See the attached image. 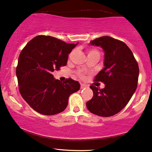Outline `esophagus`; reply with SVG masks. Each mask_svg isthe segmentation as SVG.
Here are the masks:
<instances>
[{
    "mask_svg": "<svg viewBox=\"0 0 152 152\" xmlns=\"http://www.w3.org/2000/svg\"><path fill=\"white\" fill-rule=\"evenodd\" d=\"M86 87V85H83V84H81V89H85Z\"/></svg>",
    "mask_w": 152,
    "mask_h": 152,
    "instance_id": "esophagus-1",
    "label": "esophagus"
}]
</instances>
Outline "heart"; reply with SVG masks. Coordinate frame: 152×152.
<instances>
[{"label":"heart","mask_w":152,"mask_h":152,"mask_svg":"<svg viewBox=\"0 0 152 152\" xmlns=\"http://www.w3.org/2000/svg\"><path fill=\"white\" fill-rule=\"evenodd\" d=\"M91 52H96V51H95V50H91V51L89 52V53H91Z\"/></svg>","instance_id":"1"}]
</instances>
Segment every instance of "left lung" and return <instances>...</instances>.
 <instances>
[{
  "instance_id": "8db88e82",
  "label": "left lung",
  "mask_w": 152,
  "mask_h": 152,
  "mask_svg": "<svg viewBox=\"0 0 152 152\" xmlns=\"http://www.w3.org/2000/svg\"><path fill=\"white\" fill-rule=\"evenodd\" d=\"M90 44L100 46L104 52V67L95 81L104 82L105 87L90 86L94 95L86 105L91 113L109 117L121 111L132 98L137 86L139 66L132 52L121 41L102 37Z\"/></svg>"
}]
</instances>
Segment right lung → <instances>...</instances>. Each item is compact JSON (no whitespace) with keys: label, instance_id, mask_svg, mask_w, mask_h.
Segmentation results:
<instances>
[{"label":"right lung","instance_id":"1","mask_svg":"<svg viewBox=\"0 0 152 152\" xmlns=\"http://www.w3.org/2000/svg\"><path fill=\"white\" fill-rule=\"evenodd\" d=\"M77 44H67L50 36L40 35L28 42L18 59L16 75L22 98L34 110L46 115L63 111L69 96L80 89L77 81L56 80L55 70L67 64Z\"/></svg>","mask_w":152,"mask_h":152}]
</instances>
